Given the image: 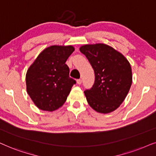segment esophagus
Returning <instances> with one entry per match:
<instances>
[{"instance_id": "1", "label": "esophagus", "mask_w": 156, "mask_h": 156, "mask_svg": "<svg viewBox=\"0 0 156 156\" xmlns=\"http://www.w3.org/2000/svg\"><path fill=\"white\" fill-rule=\"evenodd\" d=\"M76 82H77V83H78V85H80V84L82 83V80L78 79V80H76Z\"/></svg>"}]
</instances>
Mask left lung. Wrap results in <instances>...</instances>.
Segmentation results:
<instances>
[{
    "label": "left lung",
    "mask_w": 156,
    "mask_h": 156,
    "mask_svg": "<svg viewBox=\"0 0 156 156\" xmlns=\"http://www.w3.org/2000/svg\"><path fill=\"white\" fill-rule=\"evenodd\" d=\"M79 49L95 73L93 87L84 91L89 105L100 113L115 111L123 102L131 86L130 63L121 53L104 43L86 44Z\"/></svg>",
    "instance_id": "8db88e82"
}]
</instances>
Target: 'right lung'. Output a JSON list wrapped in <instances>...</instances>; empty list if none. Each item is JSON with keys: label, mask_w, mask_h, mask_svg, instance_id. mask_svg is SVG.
<instances>
[{"label": "right lung", "mask_w": 156, "mask_h": 156, "mask_svg": "<svg viewBox=\"0 0 156 156\" xmlns=\"http://www.w3.org/2000/svg\"><path fill=\"white\" fill-rule=\"evenodd\" d=\"M75 48L54 45L46 48L30 66L26 76V90L39 109L56 111L63 106L76 80L69 77L66 62Z\"/></svg>", "instance_id": "1"}]
</instances>
